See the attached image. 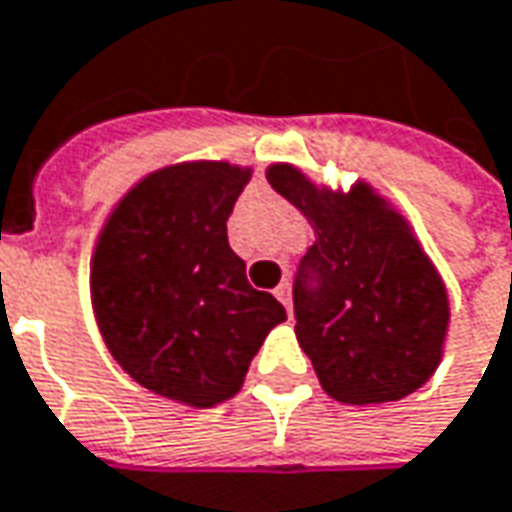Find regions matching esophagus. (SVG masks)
<instances>
[{
    "mask_svg": "<svg viewBox=\"0 0 512 512\" xmlns=\"http://www.w3.org/2000/svg\"><path fill=\"white\" fill-rule=\"evenodd\" d=\"M273 296H276V299H279V302L285 305L287 316H293V302H290V285H287V282H282V285L273 290Z\"/></svg>",
    "mask_w": 512,
    "mask_h": 512,
    "instance_id": "esophagus-1",
    "label": "esophagus"
}]
</instances>
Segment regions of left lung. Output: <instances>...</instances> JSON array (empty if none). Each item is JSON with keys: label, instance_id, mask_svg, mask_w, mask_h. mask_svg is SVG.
<instances>
[{"label": "left lung", "instance_id": "1", "mask_svg": "<svg viewBox=\"0 0 512 512\" xmlns=\"http://www.w3.org/2000/svg\"><path fill=\"white\" fill-rule=\"evenodd\" d=\"M267 182L313 225L293 285L296 339L327 396L344 404L399 402L442 362L447 287L402 213L367 185H313L293 165Z\"/></svg>", "mask_w": 512, "mask_h": 512}]
</instances>
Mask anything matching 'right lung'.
<instances>
[{
    "instance_id": "1",
    "label": "right lung",
    "mask_w": 512,
    "mask_h": 512,
    "mask_svg": "<svg viewBox=\"0 0 512 512\" xmlns=\"http://www.w3.org/2000/svg\"><path fill=\"white\" fill-rule=\"evenodd\" d=\"M250 168L182 162L148 173L113 207L90 259L102 339L133 382L190 407L227 402L265 336L287 319L250 287L227 219Z\"/></svg>"
}]
</instances>
